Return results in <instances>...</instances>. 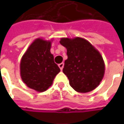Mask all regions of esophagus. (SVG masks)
Wrapping results in <instances>:
<instances>
[{
	"mask_svg": "<svg viewBox=\"0 0 124 124\" xmlns=\"http://www.w3.org/2000/svg\"><path fill=\"white\" fill-rule=\"evenodd\" d=\"M63 66H64V63H59V67L60 68L61 70H63Z\"/></svg>",
	"mask_w": 124,
	"mask_h": 124,
	"instance_id": "esophagus-1",
	"label": "esophagus"
}]
</instances>
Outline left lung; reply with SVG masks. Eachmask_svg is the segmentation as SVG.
I'll return each mask as SVG.
<instances>
[{
    "label": "left lung",
    "instance_id": "left-lung-1",
    "mask_svg": "<svg viewBox=\"0 0 124 124\" xmlns=\"http://www.w3.org/2000/svg\"><path fill=\"white\" fill-rule=\"evenodd\" d=\"M60 43L67 49L68 59L65 61L63 72L69 79L71 87L81 93L95 89L105 72L104 61L99 51L80 37L62 38Z\"/></svg>",
    "mask_w": 124,
    "mask_h": 124
}]
</instances>
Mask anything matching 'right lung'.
Masks as SVG:
<instances>
[{"mask_svg":"<svg viewBox=\"0 0 124 124\" xmlns=\"http://www.w3.org/2000/svg\"><path fill=\"white\" fill-rule=\"evenodd\" d=\"M51 41L37 39L28 47L20 64L21 76L27 87L44 92L52 85L60 68L50 52Z\"/></svg>","mask_w":124,"mask_h":124,"instance_id":"1","label":"right lung"}]
</instances>
